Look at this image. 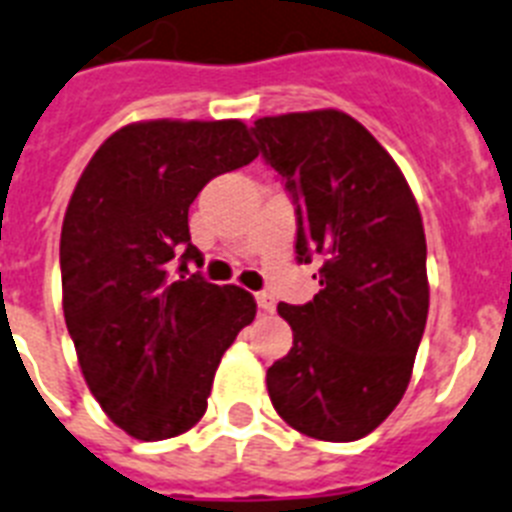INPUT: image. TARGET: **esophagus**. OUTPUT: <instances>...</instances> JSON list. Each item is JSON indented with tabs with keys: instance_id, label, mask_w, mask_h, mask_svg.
Here are the masks:
<instances>
[{
	"instance_id": "obj_1",
	"label": "esophagus",
	"mask_w": 512,
	"mask_h": 512,
	"mask_svg": "<svg viewBox=\"0 0 512 512\" xmlns=\"http://www.w3.org/2000/svg\"><path fill=\"white\" fill-rule=\"evenodd\" d=\"M257 299V309H260V312H265V315H270V312H273V309H276V299H273V296L270 294H257L255 296Z\"/></svg>"
}]
</instances>
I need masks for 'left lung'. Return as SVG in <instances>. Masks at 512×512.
<instances>
[{"mask_svg":"<svg viewBox=\"0 0 512 512\" xmlns=\"http://www.w3.org/2000/svg\"><path fill=\"white\" fill-rule=\"evenodd\" d=\"M252 135L296 205V263L320 260L315 299L278 304L294 346L268 369L270 401L302 435L359 440L409 388L427 325L419 205L388 150L343 111L263 117Z\"/></svg>","mask_w":512,"mask_h":512,"instance_id":"1","label":"left lung"}]
</instances>
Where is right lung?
Returning <instances> with one entry per match:
<instances>
[{
    "instance_id": "add662e5",
    "label": "right lung",
    "mask_w": 512,
    "mask_h": 512,
    "mask_svg": "<svg viewBox=\"0 0 512 512\" xmlns=\"http://www.w3.org/2000/svg\"><path fill=\"white\" fill-rule=\"evenodd\" d=\"M257 148L239 119L127 124L96 150L62 223V307L90 393L137 440L195 427L223 351L255 320L239 286L187 265L190 205Z\"/></svg>"
}]
</instances>
